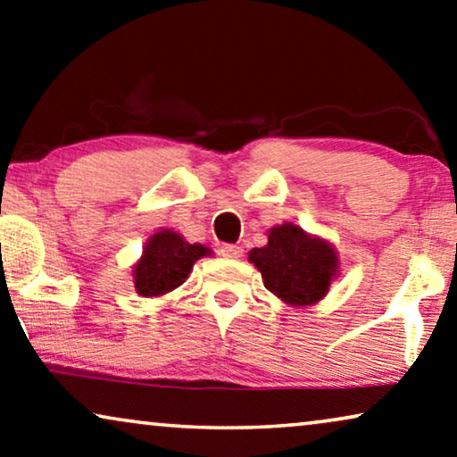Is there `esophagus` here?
Returning a JSON list of instances; mask_svg holds the SVG:
<instances>
[{"instance_id": "1", "label": "esophagus", "mask_w": 457, "mask_h": 457, "mask_svg": "<svg viewBox=\"0 0 457 457\" xmlns=\"http://www.w3.org/2000/svg\"><path fill=\"white\" fill-rule=\"evenodd\" d=\"M220 255H224V258H230V260H237V258H241V255H243V247L224 243V245L220 247Z\"/></svg>"}]
</instances>
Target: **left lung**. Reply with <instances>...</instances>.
Listing matches in <instances>:
<instances>
[{"label": "left lung", "instance_id": "obj_1", "mask_svg": "<svg viewBox=\"0 0 457 457\" xmlns=\"http://www.w3.org/2000/svg\"><path fill=\"white\" fill-rule=\"evenodd\" d=\"M264 287L291 305H310L327 295L337 274L333 245L305 235L295 224L270 228L266 247L249 252Z\"/></svg>", "mask_w": 457, "mask_h": 457}]
</instances>
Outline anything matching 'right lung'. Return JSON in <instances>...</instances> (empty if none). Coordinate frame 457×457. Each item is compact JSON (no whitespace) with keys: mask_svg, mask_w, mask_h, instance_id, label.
I'll use <instances>...</instances> for the list:
<instances>
[{"mask_svg":"<svg viewBox=\"0 0 457 457\" xmlns=\"http://www.w3.org/2000/svg\"><path fill=\"white\" fill-rule=\"evenodd\" d=\"M210 249L187 243L172 230H160L147 241L139 264L135 266V289L143 297H158L177 289L193 270V264Z\"/></svg>","mask_w":457,"mask_h":457,"instance_id":"add662e5","label":"right lung"}]
</instances>
